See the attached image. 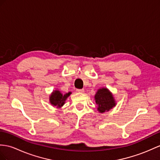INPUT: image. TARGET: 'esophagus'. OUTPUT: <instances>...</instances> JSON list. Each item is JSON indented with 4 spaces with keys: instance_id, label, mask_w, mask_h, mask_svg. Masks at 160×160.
<instances>
[{
    "instance_id": "34e87169",
    "label": "esophagus",
    "mask_w": 160,
    "mask_h": 160,
    "mask_svg": "<svg viewBox=\"0 0 160 160\" xmlns=\"http://www.w3.org/2000/svg\"><path fill=\"white\" fill-rule=\"evenodd\" d=\"M77 92H79V93H83L84 92V89H77Z\"/></svg>"
}]
</instances>
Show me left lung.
<instances>
[{
    "instance_id": "obj_1",
    "label": "left lung",
    "mask_w": 160,
    "mask_h": 160,
    "mask_svg": "<svg viewBox=\"0 0 160 160\" xmlns=\"http://www.w3.org/2000/svg\"><path fill=\"white\" fill-rule=\"evenodd\" d=\"M94 100L97 104V110L101 113L109 111L117 104L113 94L109 89L104 87L97 90L94 95Z\"/></svg>"
}]
</instances>
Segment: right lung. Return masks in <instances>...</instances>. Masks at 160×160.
Returning <instances> with one entry per match:
<instances>
[{
  "instance_id": "obj_1",
  "label": "right lung",
  "mask_w": 160,
  "mask_h": 160,
  "mask_svg": "<svg viewBox=\"0 0 160 160\" xmlns=\"http://www.w3.org/2000/svg\"><path fill=\"white\" fill-rule=\"evenodd\" d=\"M72 93L71 92L66 93L63 94L60 90L56 89L53 90L49 96V103L53 107H56L58 108H60L65 104L66 100Z\"/></svg>"
}]
</instances>
